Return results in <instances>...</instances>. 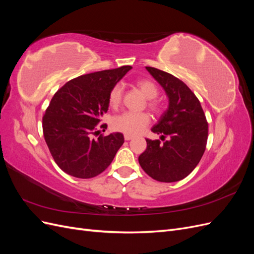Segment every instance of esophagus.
I'll return each instance as SVG.
<instances>
[{"mask_svg": "<svg viewBox=\"0 0 254 254\" xmlns=\"http://www.w3.org/2000/svg\"><path fill=\"white\" fill-rule=\"evenodd\" d=\"M132 135H129V134H125L124 135V139L126 140V141H130V140H132Z\"/></svg>", "mask_w": 254, "mask_h": 254, "instance_id": "34e87169", "label": "esophagus"}]
</instances>
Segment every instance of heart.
I'll use <instances>...</instances> for the list:
<instances>
[{
	"mask_svg": "<svg viewBox=\"0 0 254 254\" xmlns=\"http://www.w3.org/2000/svg\"><path fill=\"white\" fill-rule=\"evenodd\" d=\"M135 86L144 94L146 98H148V108L156 114L161 113L162 111V105L158 101L156 97L159 95V89L157 84L149 79H139L136 80ZM123 97V88L120 84L115 86L110 90L108 101L109 105L113 108H117L122 103ZM150 117L149 114L142 112H124L112 120V128L117 131L123 132L129 135H135L141 133L143 130L149 125Z\"/></svg>",
	"mask_w": 254,
	"mask_h": 254,
	"instance_id": "b5f03b06",
	"label": "heart"
}]
</instances>
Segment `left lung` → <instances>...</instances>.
I'll return each mask as SVG.
<instances>
[{
  "mask_svg": "<svg viewBox=\"0 0 254 254\" xmlns=\"http://www.w3.org/2000/svg\"><path fill=\"white\" fill-rule=\"evenodd\" d=\"M146 70L162 86L170 103L151 128L163 142L146 139L147 147L139 163L152 179L176 182L189 176L201 160L209 133L207 122L199 99L182 80L156 67L146 66Z\"/></svg>",
  "mask_w": 254,
  "mask_h": 254,
  "instance_id": "obj_1",
  "label": "left lung"
}]
</instances>
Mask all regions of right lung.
I'll return each mask as SVG.
<instances>
[{"label":"right lung","instance_id":"obj_1","mask_svg":"<svg viewBox=\"0 0 254 254\" xmlns=\"http://www.w3.org/2000/svg\"><path fill=\"white\" fill-rule=\"evenodd\" d=\"M123 65L81 75L55 94L42 119L44 140L56 164L65 174L89 179L108 167L124 143L121 132L104 135L98 125L108 111L109 92L131 70Z\"/></svg>","mask_w":254,"mask_h":254}]
</instances>
